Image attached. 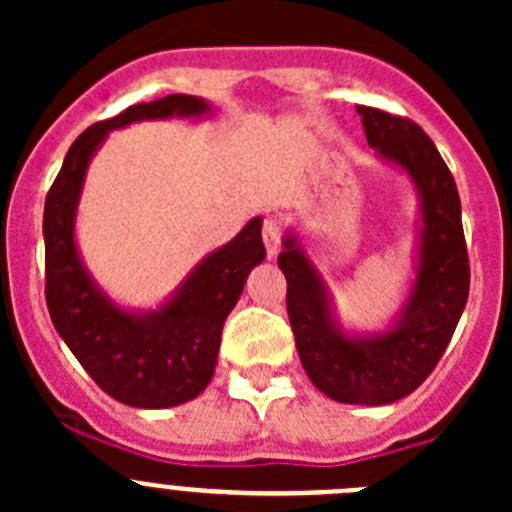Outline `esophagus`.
<instances>
[{"label":"esophagus","instance_id":"obj_1","mask_svg":"<svg viewBox=\"0 0 512 512\" xmlns=\"http://www.w3.org/2000/svg\"><path fill=\"white\" fill-rule=\"evenodd\" d=\"M262 242H265L267 257H275L277 252H280L282 227L275 218H265V225H262Z\"/></svg>","mask_w":512,"mask_h":512}]
</instances>
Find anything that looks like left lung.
Instances as JSON below:
<instances>
[{
	"label": "left lung",
	"instance_id": "obj_1",
	"mask_svg": "<svg viewBox=\"0 0 512 512\" xmlns=\"http://www.w3.org/2000/svg\"><path fill=\"white\" fill-rule=\"evenodd\" d=\"M376 156L404 170L418 195L414 280L384 332H347L322 272L287 230L277 265L287 277V314L312 384L339 404L386 406L416 391L438 364L466 309L471 267L456 180L414 121L356 106Z\"/></svg>",
	"mask_w": 512,
	"mask_h": 512
}]
</instances>
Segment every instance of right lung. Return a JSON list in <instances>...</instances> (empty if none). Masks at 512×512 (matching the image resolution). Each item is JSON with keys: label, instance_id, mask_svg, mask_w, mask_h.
Listing matches in <instances>:
<instances>
[{"label": "right lung", "instance_id": "right-lung-1", "mask_svg": "<svg viewBox=\"0 0 512 512\" xmlns=\"http://www.w3.org/2000/svg\"><path fill=\"white\" fill-rule=\"evenodd\" d=\"M205 98L173 94L128 106L86 128L66 153L46 195V307L56 332L91 379L116 401L136 409H170L195 399L215 374L227 314L247 275L265 260L262 218L193 267L156 309H126L113 302L86 270L76 245V210L91 158L116 128L138 121L203 118Z\"/></svg>", "mask_w": 512, "mask_h": 512}]
</instances>
